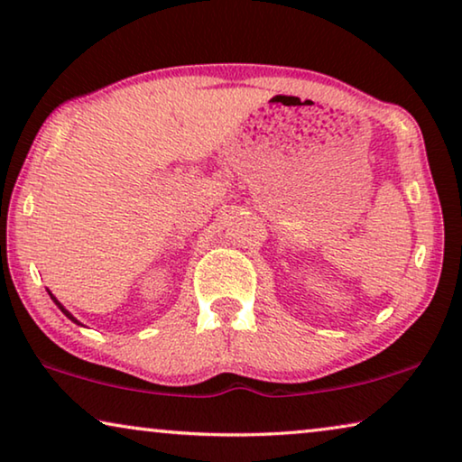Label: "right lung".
I'll use <instances>...</instances> for the list:
<instances>
[{
  "label": "right lung",
  "instance_id": "right-lung-1",
  "mask_svg": "<svg viewBox=\"0 0 462 462\" xmlns=\"http://www.w3.org/2000/svg\"><path fill=\"white\" fill-rule=\"evenodd\" d=\"M49 295H51V293H49ZM51 300H53V301H55V303H58V305H60V310H61V311H63V314H66V316H68V318H69V320H72V322H76V324H80V322H78V320H76V318H74V316H72V314H69V311H68V310H66V308H63V305H61V303H60V301H58V300H55V297H53V295H51Z\"/></svg>",
  "mask_w": 462,
  "mask_h": 462
}]
</instances>
